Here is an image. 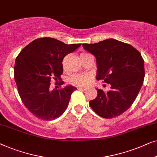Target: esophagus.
<instances>
[{"instance_id":"1","label":"esophagus","mask_w":157,"mask_h":157,"mask_svg":"<svg viewBox=\"0 0 157 157\" xmlns=\"http://www.w3.org/2000/svg\"><path fill=\"white\" fill-rule=\"evenodd\" d=\"M78 89L79 90H87V87H79Z\"/></svg>"}]
</instances>
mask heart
<instances>
[{
    "mask_svg": "<svg viewBox=\"0 0 157 157\" xmlns=\"http://www.w3.org/2000/svg\"><path fill=\"white\" fill-rule=\"evenodd\" d=\"M86 53H82L81 56H85ZM90 79L89 75H74L70 78V82L75 85H87Z\"/></svg>",
    "mask_w": 157,
    "mask_h": 157,
    "instance_id": "1",
    "label": "heart"
}]
</instances>
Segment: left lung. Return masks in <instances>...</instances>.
<instances>
[{
  "label": "left lung",
  "instance_id": "obj_1",
  "mask_svg": "<svg viewBox=\"0 0 157 157\" xmlns=\"http://www.w3.org/2000/svg\"><path fill=\"white\" fill-rule=\"evenodd\" d=\"M96 57L97 79L111 85L110 90L98 89V96L90 105L104 118L120 116L131 107L144 79V61L141 53L129 44L107 39L94 44H82Z\"/></svg>",
  "mask_w": 157,
  "mask_h": 157
}]
</instances>
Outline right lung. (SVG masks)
<instances>
[{
  "instance_id": "1",
  "label": "right lung",
  "mask_w": 157,
  "mask_h": 157,
  "mask_svg": "<svg viewBox=\"0 0 157 157\" xmlns=\"http://www.w3.org/2000/svg\"><path fill=\"white\" fill-rule=\"evenodd\" d=\"M81 44H65L52 37L36 39L23 48L15 59V81L26 108L37 118L50 121L60 117L67 109L77 88L65 86L50 90V81L63 74V59ZM64 82L61 81L60 85Z\"/></svg>"
}]
</instances>
